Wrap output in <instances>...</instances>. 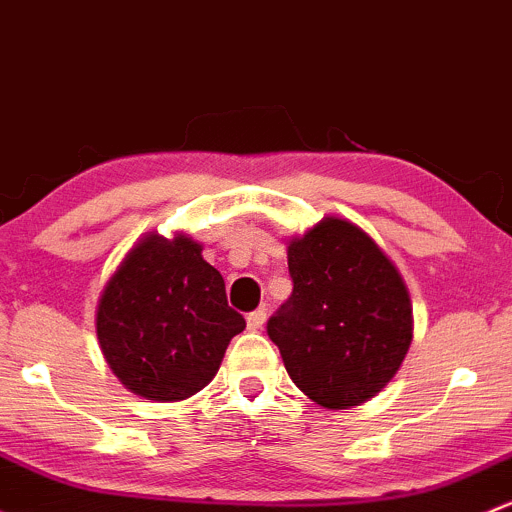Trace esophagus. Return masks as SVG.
I'll list each match as a JSON object with an SVG mask.
<instances>
[{
    "label": "esophagus",
    "mask_w": 512,
    "mask_h": 512,
    "mask_svg": "<svg viewBox=\"0 0 512 512\" xmlns=\"http://www.w3.org/2000/svg\"><path fill=\"white\" fill-rule=\"evenodd\" d=\"M267 321V311L265 309H255L252 314H247V328L250 331H260Z\"/></svg>",
    "instance_id": "1"
}]
</instances>
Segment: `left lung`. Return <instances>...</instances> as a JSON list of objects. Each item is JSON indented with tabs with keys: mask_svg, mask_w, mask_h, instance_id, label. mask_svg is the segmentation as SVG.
<instances>
[{
	"mask_svg": "<svg viewBox=\"0 0 512 512\" xmlns=\"http://www.w3.org/2000/svg\"><path fill=\"white\" fill-rule=\"evenodd\" d=\"M294 292L267 333L309 400L351 410L395 378L412 343V301L395 262L363 228L326 215L287 242Z\"/></svg>",
	"mask_w": 512,
	"mask_h": 512,
	"instance_id": "8db88e82",
	"label": "left lung"
}]
</instances>
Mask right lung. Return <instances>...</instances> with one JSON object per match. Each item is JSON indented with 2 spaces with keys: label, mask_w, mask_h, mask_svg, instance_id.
Segmentation results:
<instances>
[{
  "label": "right lung",
  "mask_w": 512,
  "mask_h": 512,
  "mask_svg": "<svg viewBox=\"0 0 512 512\" xmlns=\"http://www.w3.org/2000/svg\"><path fill=\"white\" fill-rule=\"evenodd\" d=\"M186 233H147L102 287L95 311L100 351L129 392L154 402L196 395L218 373L245 319L225 282Z\"/></svg>",
  "instance_id": "right-lung-1"
}]
</instances>
